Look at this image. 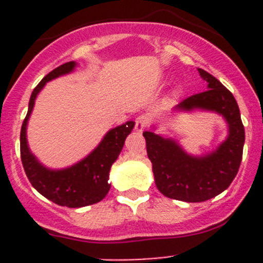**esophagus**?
Returning a JSON list of instances; mask_svg holds the SVG:
<instances>
[{"label":"esophagus","mask_w":263,"mask_h":263,"mask_svg":"<svg viewBox=\"0 0 263 263\" xmlns=\"http://www.w3.org/2000/svg\"><path fill=\"white\" fill-rule=\"evenodd\" d=\"M150 126V121H148V118L146 117V116H138V117L136 118V130L137 132H143V130H146L147 127Z\"/></svg>","instance_id":"1"}]
</instances>
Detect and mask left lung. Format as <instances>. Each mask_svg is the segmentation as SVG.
Segmentation results:
<instances>
[{
	"instance_id": "left-lung-1",
	"label": "left lung",
	"mask_w": 263,
	"mask_h": 263,
	"mask_svg": "<svg viewBox=\"0 0 263 263\" xmlns=\"http://www.w3.org/2000/svg\"><path fill=\"white\" fill-rule=\"evenodd\" d=\"M197 71L206 81L208 89L188 96L178 108L208 109L224 116L229 136L217 152L204 158L190 157L171 139L143 132L158 190L170 199L187 203L210 200L231 185L240 168L245 142L240 109L231 90L204 69Z\"/></svg>"
}]
</instances>
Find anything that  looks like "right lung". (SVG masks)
Returning <instances> with one entry per match:
<instances>
[{
  "label": "right lung",
  "instance_id": "add662e5",
  "mask_svg": "<svg viewBox=\"0 0 263 263\" xmlns=\"http://www.w3.org/2000/svg\"><path fill=\"white\" fill-rule=\"evenodd\" d=\"M75 62L64 63L46 75L32 90L29 110L21 127V160L30 183L39 194L58 205L79 208L99 203L106 196L110 188V184L108 183L109 171L124 147L125 139L133 130L134 122L129 121L126 124L111 129L104 137L96 150L75 166L62 171H51L42 166L27 147V120L34 106L36 95L43 85L51 79L71 72Z\"/></svg>",
  "mask_w": 263,
  "mask_h": 263
}]
</instances>
